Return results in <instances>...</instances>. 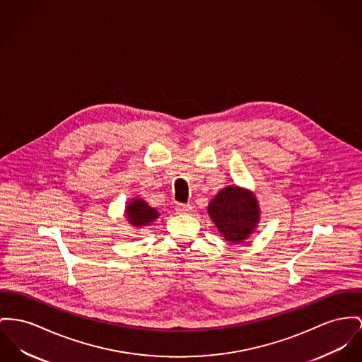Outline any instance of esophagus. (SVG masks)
<instances>
[{"mask_svg":"<svg viewBox=\"0 0 362 362\" xmlns=\"http://www.w3.org/2000/svg\"><path fill=\"white\" fill-rule=\"evenodd\" d=\"M175 211L178 214H187V213H191L192 211V206L191 204H184V203H178L175 206Z\"/></svg>","mask_w":362,"mask_h":362,"instance_id":"esophagus-1","label":"esophagus"}]
</instances>
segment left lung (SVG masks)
Returning <instances> with one entry per match:
<instances>
[{"mask_svg":"<svg viewBox=\"0 0 362 362\" xmlns=\"http://www.w3.org/2000/svg\"><path fill=\"white\" fill-rule=\"evenodd\" d=\"M209 214L225 240L240 243L248 238L259 219L257 199L238 187H228L209 204Z\"/></svg>","mask_w":362,"mask_h":362,"instance_id":"obj_1","label":"left lung"}]
</instances>
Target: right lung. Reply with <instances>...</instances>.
Returning <instances> with one entry per match:
<instances>
[{"instance_id":"1","label":"right lung","mask_w":362,"mask_h":362,"mask_svg":"<svg viewBox=\"0 0 362 362\" xmlns=\"http://www.w3.org/2000/svg\"><path fill=\"white\" fill-rule=\"evenodd\" d=\"M158 211L149 207L141 199H134L132 203H129L126 209V217L129 218L130 223L134 226L148 225L155 218H158Z\"/></svg>"}]
</instances>
